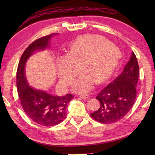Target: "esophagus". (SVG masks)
I'll return each instance as SVG.
<instances>
[{"mask_svg":"<svg viewBox=\"0 0 155 155\" xmlns=\"http://www.w3.org/2000/svg\"><path fill=\"white\" fill-rule=\"evenodd\" d=\"M80 97L82 99H88L90 96L88 94H80Z\"/></svg>","mask_w":155,"mask_h":155,"instance_id":"34e87169","label":"esophagus"}]
</instances>
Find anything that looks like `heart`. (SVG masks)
<instances>
[{"label": "heart", "mask_w": 155, "mask_h": 155, "mask_svg": "<svg viewBox=\"0 0 155 155\" xmlns=\"http://www.w3.org/2000/svg\"><path fill=\"white\" fill-rule=\"evenodd\" d=\"M120 51L105 37L87 35L76 40L68 54L58 58V75L63 83L69 84L77 75L78 68L82 73L74 84L78 93L88 92L93 84L108 79L118 64Z\"/></svg>", "instance_id": "obj_1"}]
</instances>
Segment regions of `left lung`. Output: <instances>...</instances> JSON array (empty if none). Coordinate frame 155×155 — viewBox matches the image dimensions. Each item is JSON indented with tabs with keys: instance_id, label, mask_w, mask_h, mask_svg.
<instances>
[{
	"instance_id": "obj_1",
	"label": "left lung",
	"mask_w": 155,
	"mask_h": 155,
	"mask_svg": "<svg viewBox=\"0 0 155 155\" xmlns=\"http://www.w3.org/2000/svg\"><path fill=\"white\" fill-rule=\"evenodd\" d=\"M139 65L134 52L124 71L111 83L101 90L96 97L100 107L91 117L101 124H109L122 119L130 111L137 95Z\"/></svg>"
}]
</instances>
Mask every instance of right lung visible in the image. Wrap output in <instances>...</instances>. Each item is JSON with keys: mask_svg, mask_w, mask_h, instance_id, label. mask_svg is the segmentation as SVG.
I'll use <instances>...</instances> for the list:
<instances>
[{"mask_svg": "<svg viewBox=\"0 0 155 155\" xmlns=\"http://www.w3.org/2000/svg\"><path fill=\"white\" fill-rule=\"evenodd\" d=\"M54 34L39 38L25 50L17 70V89L20 104L27 116L34 122L43 126L59 124L66 117L67 104L73 98V94L59 97L29 86L25 74V65L29 57L35 51L44 49Z\"/></svg>", "mask_w": 155, "mask_h": 155, "instance_id": "add662e5", "label": "right lung"}]
</instances>
